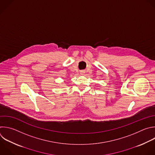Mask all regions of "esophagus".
I'll return each instance as SVG.
<instances>
[{"mask_svg": "<svg viewBox=\"0 0 155 155\" xmlns=\"http://www.w3.org/2000/svg\"><path fill=\"white\" fill-rule=\"evenodd\" d=\"M80 73H81V75H83V74H84V71H81Z\"/></svg>", "mask_w": 155, "mask_h": 155, "instance_id": "1", "label": "esophagus"}]
</instances>
